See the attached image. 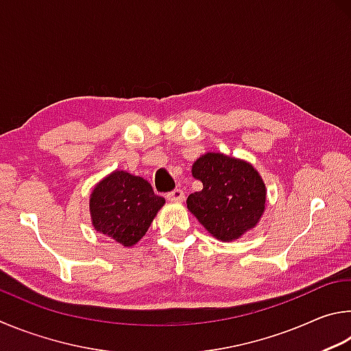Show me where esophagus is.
I'll use <instances>...</instances> for the list:
<instances>
[{
	"instance_id": "34e87169",
	"label": "esophagus",
	"mask_w": 351,
	"mask_h": 351,
	"mask_svg": "<svg viewBox=\"0 0 351 351\" xmlns=\"http://www.w3.org/2000/svg\"><path fill=\"white\" fill-rule=\"evenodd\" d=\"M166 199H168L169 202H183V199H185V193L182 191V189H174V191H171L166 194Z\"/></svg>"
}]
</instances>
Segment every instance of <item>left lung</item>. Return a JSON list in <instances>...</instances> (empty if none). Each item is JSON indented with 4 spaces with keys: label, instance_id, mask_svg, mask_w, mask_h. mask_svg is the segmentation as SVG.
I'll return each mask as SVG.
<instances>
[{
    "label": "left lung",
    "instance_id": "obj_1",
    "mask_svg": "<svg viewBox=\"0 0 351 351\" xmlns=\"http://www.w3.org/2000/svg\"><path fill=\"white\" fill-rule=\"evenodd\" d=\"M193 176L204 188L189 194L188 210L217 241H236L259 223L267 205V188L253 165L206 152L194 162Z\"/></svg>",
    "mask_w": 351,
    "mask_h": 351
}]
</instances>
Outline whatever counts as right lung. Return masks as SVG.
I'll return each mask as SVG.
<instances>
[{
    "label": "right lung",
    "mask_w": 351,
    "mask_h": 351,
    "mask_svg": "<svg viewBox=\"0 0 351 351\" xmlns=\"http://www.w3.org/2000/svg\"><path fill=\"white\" fill-rule=\"evenodd\" d=\"M165 199L154 194L143 177L114 171L92 189L89 210L94 228L123 247H132L146 234Z\"/></svg>",
    "instance_id": "obj_1"
}]
</instances>
